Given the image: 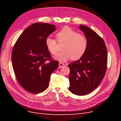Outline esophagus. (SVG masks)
Listing matches in <instances>:
<instances>
[{
    "label": "esophagus",
    "mask_w": 121,
    "mask_h": 121,
    "mask_svg": "<svg viewBox=\"0 0 121 121\" xmlns=\"http://www.w3.org/2000/svg\"><path fill=\"white\" fill-rule=\"evenodd\" d=\"M65 66V64H64L63 63H62V62H60V63H59V68H63V67H64V66Z\"/></svg>",
    "instance_id": "34e87169"
}]
</instances>
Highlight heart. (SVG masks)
<instances>
[{"label": "heart", "mask_w": 121, "mask_h": 121, "mask_svg": "<svg viewBox=\"0 0 121 121\" xmlns=\"http://www.w3.org/2000/svg\"><path fill=\"white\" fill-rule=\"evenodd\" d=\"M56 37L59 42H65L62 52L58 53L54 58L61 62L72 59L77 60L81 58L87 48V40L84 36L79 34L69 27H65L56 33ZM45 45L47 50L52 55L57 52L56 41L50 36L46 37Z\"/></svg>", "instance_id": "heart-1"}]
</instances>
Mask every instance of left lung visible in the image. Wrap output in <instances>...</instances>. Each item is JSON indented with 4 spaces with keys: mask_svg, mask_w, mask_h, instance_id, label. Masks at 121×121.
Returning a JSON list of instances; mask_svg holds the SVG:
<instances>
[{
    "mask_svg": "<svg viewBox=\"0 0 121 121\" xmlns=\"http://www.w3.org/2000/svg\"><path fill=\"white\" fill-rule=\"evenodd\" d=\"M87 40L85 53L78 60L69 65L72 93L83 96L92 92L101 83L107 68V49L104 40L94 30L79 25Z\"/></svg>",
    "mask_w": 121,
    "mask_h": 121,
    "instance_id": "1",
    "label": "left lung"
}]
</instances>
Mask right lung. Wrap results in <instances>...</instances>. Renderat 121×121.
I'll return each mask as SVG.
<instances>
[{
  "label": "right lung",
  "mask_w": 121,
  "mask_h": 121,
  "mask_svg": "<svg viewBox=\"0 0 121 121\" xmlns=\"http://www.w3.org/2000/svg\"><path fill=\"white\" fill-rule=\"evenodd\" d=\"M56 30L55 25L35 23L24 30L13 48L11 59L15 77L20 85L31 93L45 91L51 74L59 66L45 45L46 37Z\"/></svg>",
  "instance_id": "add662e5"
}]
</instances>
